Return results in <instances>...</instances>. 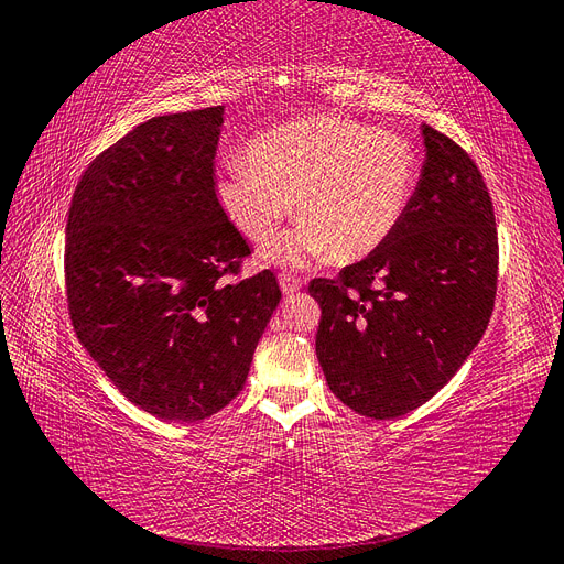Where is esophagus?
<instances>
[{"label":"esophagus","mask_w":564,"mask_h":564,"mask_svg":"<svg viewBox=\"0 0 564 564\" xmlns=\"http://www.w3.org/2000/svg\"><path fill=\"white\" fill-rule=\"evenodd\" d=\"M301 286L303 282L296 275H280V289L284 296H294Z\"/></svg>","instance_id":"obj_1"}]
</instances>
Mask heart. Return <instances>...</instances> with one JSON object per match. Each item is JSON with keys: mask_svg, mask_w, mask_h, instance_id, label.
<instances>
[{"mask_svg": "<svg viewBox=\"0 0 564 564\" xmlns=\"http://www.w3.org/2000/svg\"><path fill=\"white\" fill-rule=\"evenodd\" d=\"M416 176V152L404 135L344 117H305L261 133L247 160L220 169L214 193L256 247L275 240L294 202L303 224L270 249L272 263L299 268L327 253L355 263L398 230Z\"/></svg>", "mask_w": 564, "mask_h": 564, "instance_id": "b5f03b06", "label": "heart"}]
</instances>
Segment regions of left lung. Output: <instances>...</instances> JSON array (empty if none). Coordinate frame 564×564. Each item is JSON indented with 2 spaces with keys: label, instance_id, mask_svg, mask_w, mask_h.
<instances>
[{
  "label": "left lung",
  "instance_id": "left-lung-1",
  "mask_svg": "<svg viewBox=\"0 0 564 564\" xmlns=\"http://www.w3.org/2000/svg\"><path fill=\"white\" fill-rule=\"evenodd\" d=\"M416 193L390 240L340 280H313L315 352L334 395L369 419L429 402L468 360L497 296L491 197L468 152L423 124Z\"/></svg>",
  "mask_w": 564,
  "mask_h": 564
}]
</instances>
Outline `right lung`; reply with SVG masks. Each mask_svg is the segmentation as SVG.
<instances>
[{
    "instance_id": "right-lung-1",
    "label": "right lung",
    "mask_w": 564,
    "mask_h": 564,
    "mask_svg": "<svg viewBox=\"0 0 564 564\" xmlns=\"http://www.w3.org/2000/svg\"><path fill=\"white\" fill-rule=\"evenodd\" d=\"M224 106L158 115L98 155L65 228L79 344L143 412L195 423L240 395L282 292L270 270L228 284L249 256L220 212Z\"/></svg>"
}]
</instances>
